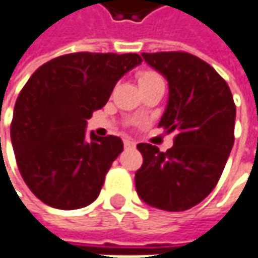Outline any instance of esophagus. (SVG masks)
Instances as JSON below:
<instances>
[{
    "label": "esophagus",
    "mask_w": 258,
    "mask_h": 258,
    "mask_svg": "<svg viewBox=\"0 0 258 258\" xmlns=\"http://www.w3.org/2000/svg\"><path fill=\"white\" fill-rule=\"evenodd\" d=\"M124 147L126 149H132V147H135V143L132 140H124Z\"/></svg>",
    "instance_id": "esophagus-1"
}]
</instances>
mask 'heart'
<instances>
[{
	"mask_svg": "<svg viewBox=\"0 0 258 258\" xmlns=\"http://www.w3.org/2000/svg\"><path fill=\"white\" fill-rule=\"evenodd\" d=\"M153 79H161V78L156 73H153V72H143L140 75V84L141 82H147V81H153Z\"/></svg>",
	"mask_w": 258,
	"mask_h": 258,
	"instance_id": "1",
	"label": "heart"
}]
</instances>
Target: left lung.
I'll use <instances>...</instances> for the list:
<instances>
[{"label":"left lung","mask_w":258,"mask_h":258,"mask_svg":"<svg viewBox=\"0 0 258 258\" xmlns=\"http://www.w3.org/2000/svg\"><path fill=\"white\" fill-rule=\"evenodd\" d=\"M168 82L159 126L176 132L174 146L159 152L140 143L143 165L135 173L138 197L149 206L188 210L216 186L234 143L236 106L216 70L188 52L141 54Z\"/></svg>","instance_id":"1"}]
</instances>
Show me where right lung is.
Segmentation results:
<instances>
[{
	"label": "right lung",
	"mask_w": 258,
	"mask_h": 258,
	"mask_svg": "<svg viewBox=\"0 0 258 258\" xmlns=\"http://www.w3.org/2000/svg\"><path fill=\"white\" fill-rule=\"evenodd\" d=\"M141 61L138 54L78 52L45 63L28 79L10 137L24 182L45 204L73 210L99 197L123 141L87 134V118Z\"/></svg>",
	"instance_id": "1"
}]
</instances>
